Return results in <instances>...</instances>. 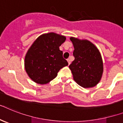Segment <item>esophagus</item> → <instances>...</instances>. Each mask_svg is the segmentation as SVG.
<instances>
[{
	"instance_id": "1",
	"label": "esophagus",
	"mask_w": 123,
	"mask_h": 123,
	"mask_svg": "<svg viewBox=\"0 0 123 123\" xmlns=\"http://www.w3.org/2000/svg\"><path fill=\"white\" fill-rule=\"evenodd\" d=\"M67 61H68V64L69 65L71 64V60H70V59H67Z\"/></svg>"
}]
</instances>
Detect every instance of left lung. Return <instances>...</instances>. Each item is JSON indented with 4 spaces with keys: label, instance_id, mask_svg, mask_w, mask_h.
<instances>
[{
    "label": "left lung",
    "instance_id": "8db88e82",
    "mask_svg": "<svg viewBox=\"0 0 123 123\" xmlns=\"http://www.w3.org/2000/svg\"><path fill=\"white\" fill-rule=\"evenodd\" d=\"M74 46V60L69 65L74 80L85 88L99 83L104 71L103 61L99 50L90 41L70 37Z\"/></svg>",
    "mask_w": 123,
    "mask_h": 123
}]
</instances>
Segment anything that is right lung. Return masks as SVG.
<instances>
[{
    "instance_id": "obj_1",
    "label": "right lung",
    "mask_w": 123,
    "mask_h": 123,
    "mask_svg": "<svg viewBox=\"0 0 123 123\" xmlns=\"http://www.w3.org/2000/svg\"><path fill=\"white\" fill-rule=\"evenodd\" d=\"M66 39L65 36L50 32L41 35L34 41L25 57L26 72L34 82L47 84L68 65L59 50Z\"/></svg>"
}]
</instances>
